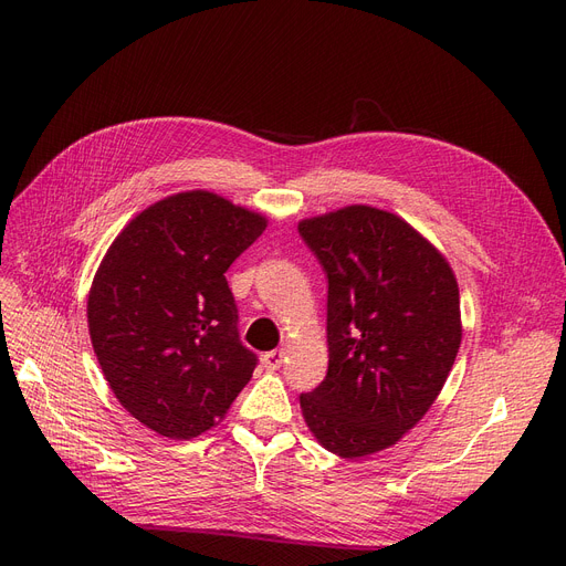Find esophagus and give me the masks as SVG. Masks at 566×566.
I'll return each instance as SVG.
<instances>
[{"instance_id":"obj_1","label":"esophagus","mask_w":566,"mask_h":566,"mask_svg":"<svg viewBox=\"0 0 566 566\" xmlns=\"http://www.w3.org/2000/svg\"><path fill=\"white\" fill-rule=\"evenodd\" d=\"M283 356H285V352H283V349L266 352V354L262 356L264 368H269V370H276V368H281V364H283Z\"/></svg>"}]
</instances>
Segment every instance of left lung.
I'll use <instances>...</instances> for the list:
<instances>
[{
    "label": "left lung",
    "mask_w": 566,
    "mask_h": 566,
    "mask_svg": "<svg viewBox=\"0 0 566 566\" xmlns=\"http://www.w3.org/2000/svg\"><path fill=\"white\" fill-rule=\"evenodd\" d=\"M328 279V373L300 394L325 449L364 458L430 410L460 347V295L443 254L397 214L349 205L300 221Z\"/></svg>",
    "instance_id": "left-lung-1"
}]
</instances>
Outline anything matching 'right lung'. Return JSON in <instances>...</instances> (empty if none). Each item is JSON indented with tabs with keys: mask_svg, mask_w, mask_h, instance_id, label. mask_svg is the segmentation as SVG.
Instances as JSON below:
<instances>
[{
	"mask_svg": "<svg viewBox=\"0 0 566 566\" xmlns=\"http://www.w3.org/2000/svg\"><path fill=\"white\" fill-rule=\"evenodd\" d=\"M266 219L210 191L136 214L101 262L87 300L92 347L129 413L169 439L208 432L250 382L227 269Z\"/></svg>",
	"mask_w": 566,
	"mask_h": 566,
	"instance_id": "obj_1",
	"label": "right lung"
}]
</instances>
